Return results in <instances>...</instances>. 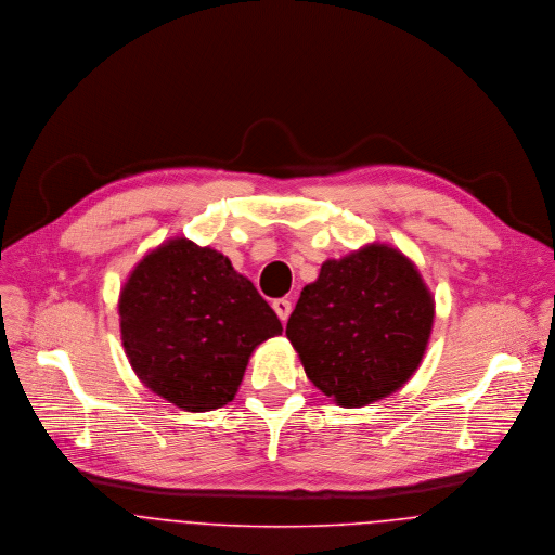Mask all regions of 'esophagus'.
Listing matches in <instances>:
<instances>
[{"mask_svg":"<svg viewBox=\"0 0 555 555\" xmlns=\"http://www.w3.org/2000/svg\"><path fill=\"white\" fill-rule=\"evenodd\" d=\"M273 310H275V314L280 317V320L282 322H286L288 320V317H291V312H293V304L288 301V299H275L273 304Z\"/></svg>","mask_w":555,"mask_h":555,"instance_id":"esophagus-1","label":"esophagus"}]
</instances>
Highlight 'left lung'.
I'll use <instances>...</instances> for the list:
<instances>
[{"instance_id":"8db88e82","label":"left lung","mask_w":555,"mask_h":555,"mask_svg":"<svg viewBox=\"0 0 555 555\" xmlns=\"http://www.w3.org/2000/svg\"><path fill=\"white\" fill-rule=\"evenodd\" d=\"M434 297L414 262L387 243L326 260L301 291L286 337L308 378L341 408L396 393L418 370Z\"/></svg>"}]
</instances>
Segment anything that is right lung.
Instances as JSON below:
<instances>
[{
    "instance_id": "add662e5",
    "label": "right lung",
    "mask_w": 555,
    "mask_h": 555,
    "mask_svg": "<svg viewBox=\"0 0 555 555\" xmlns=\"http://www.w3.org/2000/svg\"><path fill=\"white\" fill-rule=\"evenodd\" d=\"M119 326L141 383L188 412L233 401L254 348L282 333L224 254L183 237L162 243L128 275Z\"/></svg>"
}]
</instances>
